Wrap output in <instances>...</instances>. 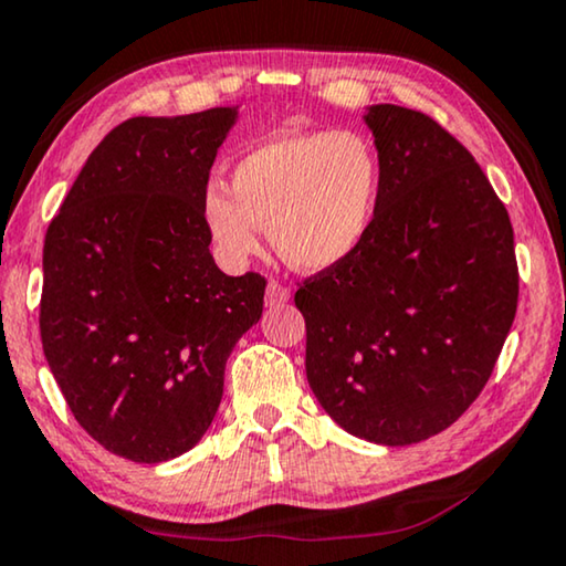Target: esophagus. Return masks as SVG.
<instances>
[{"label":"esophagus","instance_id":"1","mask_svg":"<svg viewBox=\"0 0 566 566\" xmlns=\"http://www.w3.org/2000/svg\"><path fill=\"white\" fill-rule=\"evenodd\" d=\"M286 300H290V290H286V286L282 282H276V280L269 282V286H266V305L269 307H280V305H284Z\"/></svg>","mask_w":566,"mask_h":566}]
</instances>
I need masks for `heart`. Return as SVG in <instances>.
Listing matches in <instances>:
<instances>
[{
  "instance_id": "b5f03b06",
  "label": "heart",
  "mask_w": 566,
  "mask_h": 566,
  "mask_svg": "<svg viewBox=\"0 0 566 566\" xmlns=\"http://www.w3.org/2000/svg\"><path fill=\"white\" fill-rule=\"evenodd\" d=\"M385 166L354 130H315L259 143L230 171V192L207 185L202 220L220 256L243 264L266 226L276 256L325 272L361 249L377 218Z\"/></svg>"
}]
</instances>
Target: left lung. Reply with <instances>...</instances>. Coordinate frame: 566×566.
I'll list each match as a JSON object with an SVG mask.
<instances>
[{
	"instance_id": "1",
	"label": "left lung",
	"mask_w": 566,
	"mask_h": 566,
	"mask_svg": "<svg viewBox=\"0 0 566 566\" xmlns=\"http://www.w3.org/2000/svg\"><path fill=\"white\" fill-rule=\"evenodd\" d=\"M385 166L371 233L302 282L305 371L323 410L385 446L431 439L488 385L518 307L505 205L474 156L418 109L364 115Z\"/></svg>"
}]
</instances>
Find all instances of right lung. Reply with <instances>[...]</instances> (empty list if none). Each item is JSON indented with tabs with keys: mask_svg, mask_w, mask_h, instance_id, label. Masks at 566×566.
I'll return each instance as SVG.
<instances>
[{
	"mask_svg": "<svg viewBox=\"0 0 566 566\" xmlns=\"http://www.w3.org/2000/svg\"><path fill=\"white\" fill-rule=\"evenodd\" d=\"M238 117H130L86 158L43 245L41 338L78 426L117 457L192 449L266 280L214 264L202 192Z\"/></svg>",
	"mask_w": 566,
	"mask_h": 566,
	"instance_id": "obj_1",
	"label": "right lung"
}]
</instances>
